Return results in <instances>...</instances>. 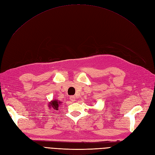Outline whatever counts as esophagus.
<instances>
[{
    "instance_id": "34e87169",
    "label": "esophagus",
    "mask_w": 155,
    "mask_h": 155,
    "mask_svg": "<svg viewBox=\"0 0 155 155\" xmlns=\"http://www.w3.org/2000/svg\"><path fill=\"white\" fill-rule=\"evenodd\" d=\"M70 100H71L72 102H74L75 101H76V97H75L74 96H71L70 97Z\"/></svg>"
}]
</instances>
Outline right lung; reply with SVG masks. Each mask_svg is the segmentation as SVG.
Here are the masks:
<instances>
[{"mask_svg":"<svg viewBox=\"0 0 155 155\" xmlns=\"http://www.w3.org/2000/svg\"><path fill=\"white\" fill-rule=\"evenodd\" d=\"M61 101H60L58 100H51L50 102H49V104L48 105L50 109H52L54 110H58L59 106L61 104Z\"/></svg>","mask_w":155,"mask_h":155,"instance_id":"obj_1","label":"right lung"}]
</instances>
